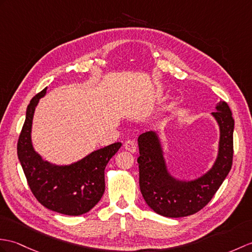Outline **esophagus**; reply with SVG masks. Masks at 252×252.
Here are the masks:
<instances>
[{
    "label": "esophagus",
    "mask_w": 252,
    "mask_h": 252,
    "mask_svg": "<svg viewBox=\"0 0 252 252\" xmlns=\"http://www.w3.org/2000/svg\"><path fill=\"white\" fill-rule=\"evenodd\" d=\"M125 148H126L127 151H130V153H132V154L136 153V149H137L135 142H133V140H131V139L126 140V142L125 143Z\"/></svg>",
    "instance_id": "obj_1"
}]
</instances>
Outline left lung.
<instances>
[{
    "label": "left lung",
    "mask_w": 252,
    "mask_h": 252,
    "mask_svg": "<svg viewBox=\"0 0 252 252\" xmlns=\"http://www.w3.org/2000/svg\"><path fill=\"white\" fill-rule=\"evenodd\" d=\"M212 113L219 126L217 157L214 164L200 176L178 178L169 171L160 133L149 130L137 138L139 188L146 204L155 213L168 218L197 213L212 200L229 174L233 159L234 119L225 102Z\"/></svg>",
    "instance_id": "obj_1"
}]
</instances>
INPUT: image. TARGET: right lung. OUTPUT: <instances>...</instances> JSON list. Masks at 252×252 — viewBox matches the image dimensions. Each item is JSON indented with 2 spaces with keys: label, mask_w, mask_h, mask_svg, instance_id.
<instances>
[{
  "label": "right lung",
  "mask_w": 252,
  "mask_h": 252,
  "mask_svg": "<svg viewBox=\"0 0 252 252\" xmlns=\"http://www.w3.org/2000/svg\"><path fill=\"white\" fill-rule=\"evenodd\" d=\"M46 92L47 88L28 105L26 121L17 145L18 159L29 187L43 206L67 216L84 215L102 198L105 167L122 144L117 142L96 149L69 164H56L43 159L33 147L32 124L35 108Z\"/></svg>",
  "instance_id": "obj_1"
}]
</instances>
